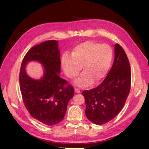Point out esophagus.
Returning <instances> with one entry per match:
<instances>
[{"label": "esophagus", "instance_id": "obj_1", "mask_svg": "<svg viewBox=\"0 0 149 149\" xmlns=\"http://www.w3.org/2000/svg\"><path fill=\"white\" fill-rule=\"evenodd\" d=\"M74 91L76 93H81V91L78 88H74Z\"/></svg>", "mask_w": 149, "mask_h": 149}]
</instances>
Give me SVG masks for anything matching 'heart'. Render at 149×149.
I'll list each match as a JSON object with an SVG mask.
<instances>
[{
    "instance_id": "obj_1",
    "label": "heart",
    "mask_w": 149,
    "mask_h": 149,
    "mask_svg": "<svg viewBox=\"0 0 149 149\" xmlns=\"http://www.w3.org/2000/svg\"><path fill=\"white\" fill-rule=\"evenodd\" d=\"M112 60V50L109 45L86 42L76 46L71 52V56H62L61 66L70 78L77 77L82 66L84 72L74 83L79 87H86L93 81L100 82L104 77Z\"/></svg>"
}]
</instances>
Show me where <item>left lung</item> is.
<instances>
[{
  "label": "left lung",
  "instance_id": "obj_1",
  "mask_svg": "<svg viewBox=\"0 0 149 149\" xmlns=\"http://www.w3.org/2000/svg\"><path fill=\"white\" fill-rule=\"evenodd\" d=\"M115 58L109 73L95 88L84 90L87 118L96 125L113 119L124 106L131 84V72L128 58L122 47L114 45Z\"/></svg>",
  "mask_w": 149,
  "mask_h": 149
}]
</instances>
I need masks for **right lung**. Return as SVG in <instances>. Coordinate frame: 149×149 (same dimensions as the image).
<instances>
[{
    "label": "right lung",
    "mask_w": 149,
    "mask_h": 149,
    "mask_svg": "<svg viewBox=\"0 0 149 149\" xmlns=\"http://www.w3.org/2000/svg\"><path fill=\"white\" fill-rule=\"evenodd\" d=\"M37 61L44 67L40 80L26 74V63ZM60 52L58 42L48 40L30 48L22 62L19 81L22 99L33 118L47 125H53L64 118L67 105L74 96L73 87L61 78Z\"/></svg>",
    "instance_id": "right-lung-1"
}]
</instances>
